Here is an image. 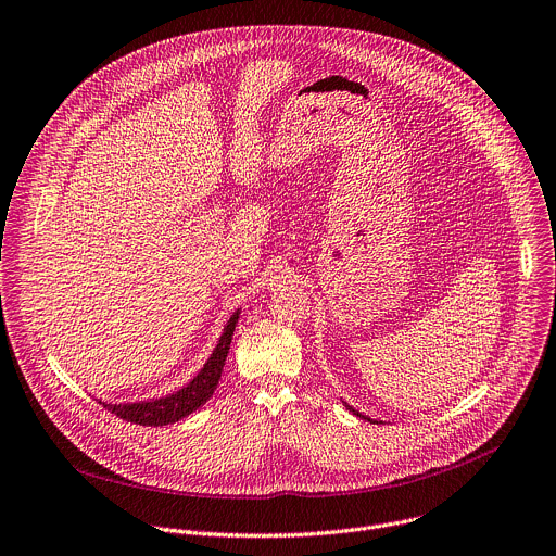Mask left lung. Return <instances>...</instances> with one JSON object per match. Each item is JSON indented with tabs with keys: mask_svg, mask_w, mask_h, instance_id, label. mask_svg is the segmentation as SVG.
<instances>
[{
	"mask_svg": "<svg viewBox=\"0 0 556 556\" xmlns=\"http://www.w3.org/2000/svg\"><path fill=\"white\" fill-rule=\"evenodd\" d=\"M344 406H346V404H344ZM346 410H349V413H353V415H355V417H362V419H366V421H371V424H378V421H374V419H368V417H364V415H359V413H357V410H353V408H351V406H346Z\"/></svg>",
	"mask_w": 556,
	"mask_h": 556,
	"instance_id": "obj_1",
	"label": "left lung"
}]
</instances>
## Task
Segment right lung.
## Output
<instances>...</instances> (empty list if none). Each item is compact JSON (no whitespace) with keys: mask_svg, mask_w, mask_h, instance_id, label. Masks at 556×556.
<instances>
[{"mask_svg":"<svg viewBox=\"0 0 556 556\" xmlns=\"http://www.w3.org/2000/svg\"><path fill=\"white\" fill-rule=\"evenodd\" d=\"M240 318V309L233 312V316L227 320L223 336L214 349V353L210 355V359L205 362V366L199 371V376L185 384L182 389H178L172 395L152 400V402H135V404H104L100 402L106 410H111L113 415H117L119 419H126L130 424H139V426H167L174 424L182 417L192 415L194 410H199L216 391L218 380L223 376V366L231 346V338L236 331V323Z\"/></svg>","mask_w":556,"mask_h":556,"instance_id":"right-lung-1","label":"right lung"}]
</instances>
